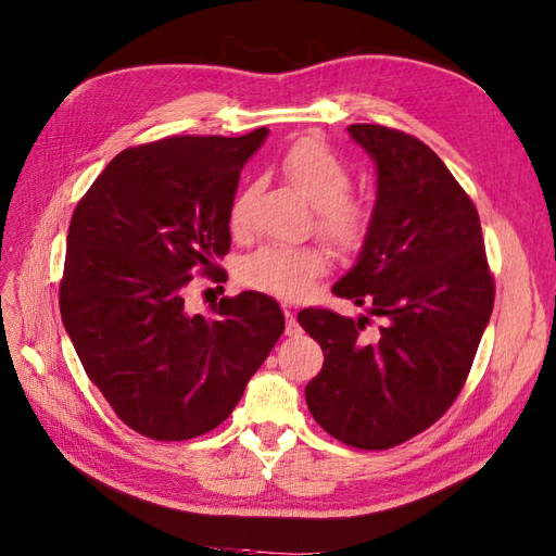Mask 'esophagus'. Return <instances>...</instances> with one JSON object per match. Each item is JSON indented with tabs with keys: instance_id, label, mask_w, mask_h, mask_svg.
Returning a JSON list of instances; mask_svg holds the SVG:
<instances>
[{
	"instance_id": "1",
	"label": "esophagus",
	"mask_w": 556,
	"mask_h": 556,
	"mask_svg": "<svg viewBox=\"0 0 556 556\" xmlns=\"http://www.w3.org/2000/svg\"><path fill=\"white\" fill-rule=\"evenodd\" d=\"M286 332L290 334V337H296L302 332V328H300V323H296V318H294V314L290 308H286Z\"/></svg>"
}]
</instances>
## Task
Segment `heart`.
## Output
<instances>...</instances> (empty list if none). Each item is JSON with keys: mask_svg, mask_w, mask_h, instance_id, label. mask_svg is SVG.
<instances>
[{"mask_svg": "<svg viewBox=\"0 0 556 556\" xmlns=\"http://www.w3.org/2000/svg\"><path fill=\"white\" fill-rule=\"evenodd\" d=\"M282 172L316 207V228L344 252L358 250L370 236L372 210L349 198L354 186L346 162L318 139H302L282 157ZM254 188H245L228 212L236 236L250 231ZM328 268V254L318 245H266L240 264V280L248 288L280 300H300Z\"/></svg>", "mask_w": 556, "mask_h": 556, "instance_id": "heart-1", "label": "heart"}]
</instances>
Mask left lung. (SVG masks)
I'll return each mask as SVG.
<instances>
[{
  "instance_id": "1",
  "label": "left lung",
  "mask_w": 556,
  "mask_h": 556,
  "mask_svg": "<svg viewBox=\"0 0 556 556\" xmlns=\"http://www.w3.org/2000/svg\"><path fill=\"white\" fill-rule=\"evenodd\" d=\"M377 167L372 228L332 292L368 316L300 311L320 344L323 370L306 405L330 437L384 451L417 437L451 408L491 320L495 282L479 212L427 143L382 125H351Z\"/></svg>"
}]
</instances>
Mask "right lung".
<instances>
[{"label":"right lung","instance_id":"obj_1","mask_svg":"<svg viewBox=\"0 0 556 556\" xmlns=\"http://www.w3.org/2000/svg\"><path fill=\"white\" fill-rule=\"evenodd\" d=\"M169 137L115 155L67 231L61 318L115 415L155 441L207 434L233 413L286 330L276 300L224 296L188 314L193 274L224 280L240 169L266 139Z\"/></svg>","mask_w":556,"mask_h":556}]
</instances>
